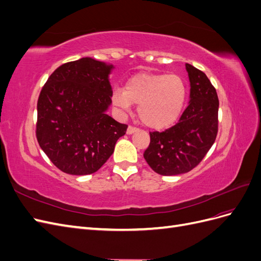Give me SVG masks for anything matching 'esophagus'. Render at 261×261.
<instances>
[{
	"mask_svg": "<svg viewBox=\"0 0 261 261\" xmlns=\"http://www.w3.org/2000/svg\"><path fill=\"white\" fill-rule=\"evenodd\" d=\"M138 130V128L136 127H133V126H128L127 127V130H126V133H127V135H132V134L136 133Z\"/></svg>",
	"mask_w": 261,
	"mask_h": 261,
	"instance_id": "obj_1",
	"label": "esophagus"
}]
</instances>
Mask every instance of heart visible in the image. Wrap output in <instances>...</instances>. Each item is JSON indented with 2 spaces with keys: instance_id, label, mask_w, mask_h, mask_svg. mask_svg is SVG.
Listing matches in <instances>:
<instances>
[{
  "instance_id": "1",
  "label": "heart",
  "mask_w": 261,
  "mask_h": 261,
  "mask_svg": "<svg viewBox=\"0 0 261 261\" xmlns=\"http://www.w3.org/2000/svg\"><path fill=\"white\" fill-rule=\"evenodd\" d=\"M186 97V85L178 75L139 73L129 78L124 89H114L112 103L124 111L138 105L141 122L150 128L165 129L178 121Z\"/></svg>"
}]
</instances>
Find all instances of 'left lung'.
<instances>
[{
	"label": "left lung",
	"mask_w": 261,
	"mask_h": 261,
	"mask_svg": "<svg viewBox=\"0 0 261 261\" xmlns=\"http://www.w3.org/2000/svg\"><path fill=\"white\" fill-rule=\"evenodd\" d=\"M189 103L179 121L162 133H150L145 160L158 174L187 173L198 164L215 143L218 133V94L207 75L186 64Z\"/></svg>",
	"instance_id": "1"
}]
</instances>
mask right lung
<instances>
[{
	"instance_id": "1",
	"label": "right lung",
	"mask_w": 261,
	"mask_h": 261,
	"mask_svg": "<svg viewBox=\"0 0 261 261\" xmlns=\"http://www.w3.org/2000/svg\"><path fill=\"white\" fill-rule=\"evenodd\" d=\"M114 66L92 58L65 63L52 73L38 99L37 139L55 167L72 175L97 172L127 125L107 114Z\"/></svg>"
}]
</instances>
